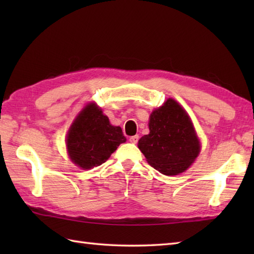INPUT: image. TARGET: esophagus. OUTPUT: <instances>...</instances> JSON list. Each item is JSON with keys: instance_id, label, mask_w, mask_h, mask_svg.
<instances>
[{"instance_id": "esophagus-1", "label": "esophagus", "mask_w": 254, "mask_h": 254, "mask_svg": "<svg viewBox=\"0 0 254 254\" xmlns=\"http://www.w3.org/2000/svg\"><path fill=\"white\" fill-rule=\"evenodd\" d=\"M138 138H139L138 135H134V136H131L128 141H130L132 144H136L138 142Z\"/></svg>"}]
</instances>
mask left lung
Returning a JSON list of instances; mask_svg holds the SVG:
<instances>
[{
  "mask_svg": "<svg viewBox=\"0 0 254 254\" xmlns=\"http://www.w3.org/2000/svg\"><path fill=\"white\" fill-rule=\"evenodd\" d=\"M149 134L138 141L147 163L167 176L186 171L199 154V144L187 111L174 99L155 109L149 116Z\"/></svg>",
  "mask_w": 254,
  "mask_h": 254,
  "instance_id": "1",
  "label": "left lung"
}]
</instances>
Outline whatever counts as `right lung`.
I'll return each mask as SVG.
<instances>
[{
	"label": "right lung",
	"mask_w": 254,
	"mask_h": 254,
	"mask_svg": "<svg viewBox=\"0 0 254 254\" xmlns=\"http://www.w3.org/2000/svg\"><path fill=\"white\" fill-rule=\"evenodd\" d=\"M127 141L120 127L109 119L95 102L78 113L66 135L69 158L82 169H91L106 163L120 144Z\"/></svg>",
	"instance_id": "1"
}]
</instances>
